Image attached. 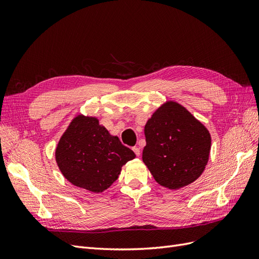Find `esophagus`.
I'll use <instances>...</instances> for the list:
<instances>
[{"instance_id":"1","label":"esophagus","mask_w":259,"mask_h":259,"mask_svg":"<svg viewBox=\"0 0 259 259\" xmlns=\"http://www.w3.org/2000/svg\"><path fill=\"white\" fill-rule=\"evenodd\" d=\"M133 151L135 152V154H136L137 156L140 155V149H139L138 147H133Z\"/></svg>"}]
</instances>
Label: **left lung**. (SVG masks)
<instances>
[{
	"label": "left lung",
	"instance_id": "1",
	"mask_svg": "<svg viewBox=\"0 0 259 259\" xmlns=\"http://www.w3.org/2000/svg\"><path fill=\"white\" fill-rule=\"evenodd\" d=\"M143 161L159 185L177 190L195 182L208 162V130L174 100L162 104L145 125Z\"/></svg>",
	"mask_w": 259,
	"mask_h": 259
}]
</instances>
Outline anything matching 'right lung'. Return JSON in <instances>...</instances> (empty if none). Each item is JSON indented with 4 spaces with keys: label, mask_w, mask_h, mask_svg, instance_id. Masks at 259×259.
I'll return each instance as SVG.
<instances>
[{
    "label": "right lung",
    "mask_w": 259,
    "mask_h": 259,
    "mask_svg": "<svg viewBox=\"0 0 259 259\" xmlns=\"http://www.w3.org/2000/svg\"><path fill=\"white\" fill-rule=\"evenodd\" d=\"M117 136L111 135L97 116L76 114L55 149L57 166L69 183L94 193L107 190L122 166L135 159Z\"/></svg>",
    "instance_id": "obj_1"
}]
</instances>
